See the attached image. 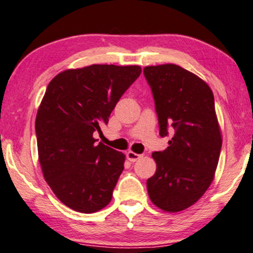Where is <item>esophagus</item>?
Instances as JSON below:
<instances>
[{"label":"esophagus","mask_w":253,"mask_h":253,"mask_svg":"<svg viewBox=\"0 0 253 253\" xmlns=\"http://www.w3.org/2000/svg\"><path fill=\"white\" fill-rule=\"evenodd\" d=\"M126 157H127V160H129L130 162H135V161H137V160L141 159L142 155H139V154L133 153V151H127V153H126Z\"/></svg>","instance_id":"obj_1"}]
</instances>
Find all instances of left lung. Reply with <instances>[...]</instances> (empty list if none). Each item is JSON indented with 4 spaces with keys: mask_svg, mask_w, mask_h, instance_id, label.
<instances>
[{
    "mask_svg": "<svg viewBox=\"0 0 253 253\" xmlns=\"http://www.w3.org/2000/svg\"><path fill=\"white\" fill-rule=\"evenodd\" d=\"M155 100L160 135L174 133L163 151L153 153L156 173L147 180L148 194L166 212H180L212 183L221 150L214 96L194 73L174 64L143 70Z\"/></svg>",
    "mask_w": 253,
    "mask_h": 253,
    "instance_id": "8db88e82",
    "label": "left lung"
}]
</instances>
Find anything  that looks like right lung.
<instances>
[{"label":"right lung","instance_id":"right-lung-1","mask_svg":"<svg viewBox=\"0 0 253 253\" xmlns=\"http://www.w3.org/2000/svg\"><path fill=\"white\" fill-rule=\"evenodd\" d=\"M142 72L139 66L91 65L50 80L39 106V162L55 197L80 213L109 205L126 155L96 143L116 104Z\"/></svg>","mask_w":253,"mask_h":253}]
</instances>
